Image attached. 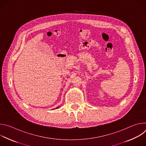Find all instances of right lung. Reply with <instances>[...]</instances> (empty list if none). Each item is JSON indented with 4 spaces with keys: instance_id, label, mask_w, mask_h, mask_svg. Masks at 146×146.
<instances>
[{
    "instance_id": "right-lung-1",
    "label": "right lung",
    "mask_w": 146,
    "mask_h": 146,
    "mask_svg": "<svg viewBox=\"0 0 146 146\" xmlns=\"http://www.w3.org/2000/svg\"><path fill=\"white\" fill-rule=\"evenodd\" d=\"M59 108V107H58V108ZM57 108H56V109H57Z\"/></svg>"
}]
</instances>
